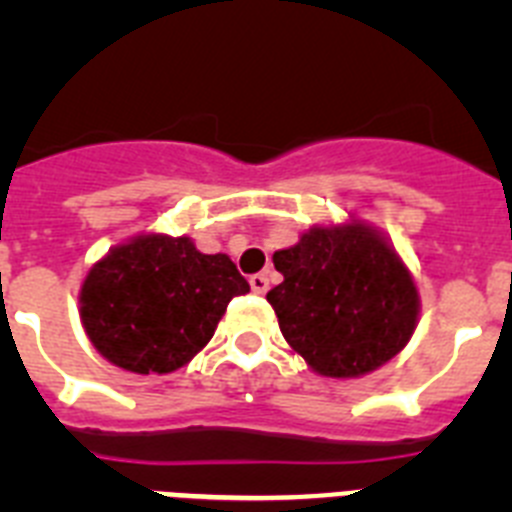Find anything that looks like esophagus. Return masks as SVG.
Returning <instances> with one entry per match:
<instances>
[{
    "mask_svg": "<svg viewBox=\"0 0 512 512\" xmlns=\"http://www.w3.org/2000/svg\"><path fill=\"white\" fill-rule=\"evenodd\" d=\"M248 282H251V289L256 295H266V289H269V277L266 274H253Z\"/></svg>",
    "mask_w": 512,
    "mask_h": 512,
    "instance_id": "1",
    "label": "esophagus"
}]
</instances>
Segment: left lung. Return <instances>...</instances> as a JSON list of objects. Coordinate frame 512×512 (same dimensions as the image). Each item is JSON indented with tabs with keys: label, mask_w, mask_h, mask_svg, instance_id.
Here are the masks:
<instances>
[{
	"label": "left lung",
	"mask_w": 512,
	"mask_h": 512,
	"mask_svg": "<svg viewBox=\"0 0 512 512\" xmlns=\"http://www.w3.org/2000/svg\"><path fill=\"white\" fill-rule=\"evenodd\" d=\"M271 261L284 282L266 300L284 341L320 377L377 372L418 328L413 271L395 243L361 217L312 225Z\"/></svg>",
	"instance_id": "left-lung-1"
}]
</instances>
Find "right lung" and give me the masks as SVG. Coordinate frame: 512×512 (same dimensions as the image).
I'll return each mask as SVG.
<instances>
[{
    "label": "right lung",
    "instance_id": "add662e5",
    "mask_svg": "<svg viewBox=\"0 0 512 512\" xmlns=\"http://www.w3.org/2000/svg\"><path fill=\"white\" fill-rule=\"evenodd\" d=\"M248 289L228 253H202L189 235L140 233L94 261L79 318L110 364L171 374L210 343L228 302Z\"/></svg>",
    "mask_w": 512,
    "mask_h": 512
}]
</instances>
